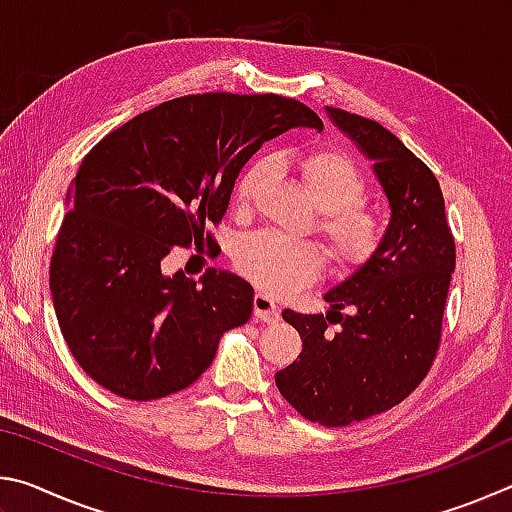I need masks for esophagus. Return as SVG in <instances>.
Instances as JSON below:
<instances>
[{
    "mask_svg": "<svg viewBox=\"0 0 512 512\" xmlns=\"http://www.w3.org/2000/svg\"><path fill=\"white\" fill-rule=\"evenodd\" d=\"M253 314L257 320H264V323H275L280 318V307L275 305L273 298L264 296V293H257L253 298Z\"/></svg>",
    "mask_w": 512,
    "mask_h": 512,
    "instance_id": "esophagus-1",
    "label": "esophagus"
}]
</instances>
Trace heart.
I'll return each instance as SVG.
<instances>
[{
  "label": "heart",
  "instance_id": "heart-1",
  "mask_svg": "<svg viewBox=\"0 0 512 512\" xmlns=\"http://www.w3.org/2000/svg\"><path fill=\"white\" fill-rule=\"evenodd\" d=\"M300 176L311 203L318 207V232L329 257L341 271H357L379 253L386 223L368 207V180L348 153L311 151L300 158ZM268 178V162L255 160L237 180V205L250 207ZM235 262L239 271L271 296H287L314 282L325 266V250L316 241L289 239L277 232H255L241 239Z\"/></svg>",
  "mask_w": 512,
  "mask_h": 512
}]
</instances>
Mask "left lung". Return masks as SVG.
<instances>
[{
  "mask_svg": "<svg viewBox=\"0 0 512 512\" xmlns=\"http://www.w3.org/2000/svg\"><path fill=\"white\" fill-rule=\"evenodd\" d=\"M327 112L375 162L391 223L379 253L325 293V316L282 311L302 352L275 372V384L302 418L345 427L393 409L427 377L443 336L456 246L443 189L427 164L379 121Z\"/></svg>",
  "mask_w": 512,
  "mask_h": 512,
  "instance_id": "1",
  "label": "left lung"
}]
</instances>
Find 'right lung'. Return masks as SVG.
<instances>
[{
	"instance_id": "1",
	"label": "right lung",
	"mask_w": 512,
	"mask_h": 512,
	"mask_svg": "<svg viewBox=\"0 0 512 512\" xmlns=\"http://www.w3.org/2000/svg\"><path fill=\"white\" fill-rule=\"evenodd\" d=\"M296 126L323 128L277 94L207 92L164 101L85 155L51 255L49 287L79 366L126 400L183 391L210 368L221 336L248 323L253 287L210 268L164 275L173 246L219 248L232 187L259 146Z\"/></svg>"
}]
</instances>
